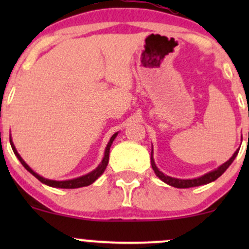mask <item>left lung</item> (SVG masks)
<instances>
[{
    "label": "left lung",
    "instance_id": "8db88e82",
    "mask_svg": "<svg viewBox=\"0 0 249 249\" xmlns=\"http://www.w3.org/2000/svg\"><path fill=\"white\" fill-rule=\"evenodd\" d=\"M238 152H239V150H236L235 153L233 154L232 158H231L228 161H226L225 164H222L221 166L218 168V170L212 171V172L205 174V176L200 177V178H196V179H186V180H184V179H176V178H172V177L165 176L164 173L160 172V171H159L158 168H157L156 164H154L153 158H152V153H151V165H152V168H153L154 173H156L157 176H158L159 178L162 180V181L166 182V184L170 185V186H173V187H177V188H188V187L200 186V185H206V184H208V182H212L215 179H218L219 177L221 176V174L224 173L228 167H230V165L232 164L234 159H235V157L238 156Z\"/></svg>",
    "mask_w": 249,
    "mask_h": 249
}]
</instances>
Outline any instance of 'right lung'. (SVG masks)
I'll list each match as a JSON object with an SVG mask.
<instances>
[{"label": "right lung", "mask_w": 249, "mask_h": 249, "mask_svg": "<svg viewBox=\"0 0 249 249\" xmlns=\"http://www.w3.org/2000/svg\"><path fill=\"white\" fill-rule=\"evenodd\" d=\"M117 134H118V133H115L112 137H111L110 142H107V148H105V154H104V158H103V160H102V164L99 165V166L97 167L95 171H92V172L87 174V176L79 177V178L72 179V180H67V181H55V180L45 179V178H43V177L38 176V174L34 172V171L31 170V168L28 166L27 164H25L23 159L21 158V156L17 153L16 148H15V146H14L11 139H10V145H11V148H13L14 153L16 154V157L18 158V160L21 161V164L25 167V170L29 171V172L33 174V176H35L36 178L39 180V181L43 182V184L49 185V186H51V187H58V188H78V187H84V186H89V185H91L93 181H96V179H98V177L102 176L103 172H104L105 168H107V162H108V156H110L111 144H112V142L115 141Z\"/></svg>", "instance_id": "add662e5"}]
</instances>
